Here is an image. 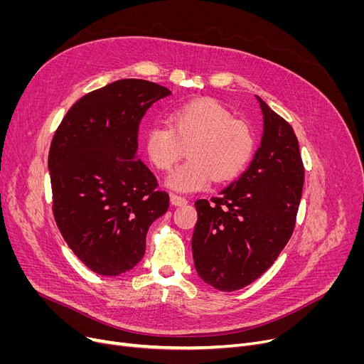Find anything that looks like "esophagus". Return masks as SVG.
<instances>
[{
    "label": "esophagus",
    "instance_id": "1",
    "mask_svg": "<svg viewBox=\"0 0 364 364\" xmlns=\"http://www.w3.org/2000/svg\"><path fill=\"white\" fill-rule=\"evenodd\" d=\"M171 203L174 206H183L187 203V199L180 195H171Z\"/></svg>",
    "mask_w": 364,
    "mask_h": 364
}]
</instances>
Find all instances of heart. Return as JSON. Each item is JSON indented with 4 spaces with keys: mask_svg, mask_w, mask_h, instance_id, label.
<instances>
[{
    "mask_svg": "<svg viewBox=\"0 0 364 364\" xmlns=\"http://www.w3.org/2000/svg\"><path fill=\"white\" fill-rule=\"evenodd\" d=\"M166 127H151L144 134L149 161L168 171L183 156H190L166 178L177 192H196L214 178L227 183L239 177L250 164L255 141L246 124L220 103L203 99L181 105L166 114Z\"/></svg>",
    "mask_w": 364,
    "mask_h": 364,
    "instance_id": "b5f03b06",
    "label": "heart"
}]
</instances>
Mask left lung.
<instances>
[{
    "mask_svg": "<svg viewBox=\"0 0 364 364\" xmlns=\"http://www.w3.org/2000/svg\"><path fill=\"white\" fill-rule=\"evenodd\" d=\"M264 117L261 146L243 174L211 202H195V269L213 288L233 292L270 269L289 242L304 186L292 127L255 95Z\"/></svg>",
    "mask_w": 364,
    "mask_h": 364,
    "instance_id": "left-lung-1",
    "label": "left lung"
}]
</instances>
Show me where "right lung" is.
<instances>
[{"instance_id": "right-lung-1", "label": "right lung", "mask_w": 364, "mask_h": 364, "mask_svg": "<svg viewBox=\"0 0 364 364\" xmlns=\"http://www.w3.org/2000/svg\"><path fill=\"white\" fill-rule=\"evenodd\" d=\"M171 91L119 80L76 102L55 129L48 153L57 227L90 270L119 276L146 252L150 224L168 211L153 172L137 158L139 125Z\"/></svg>"}]
</instances>
